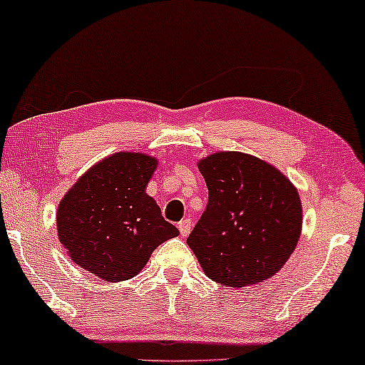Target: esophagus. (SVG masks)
<instances>
[{"label": "esophagus", "mask_w": 365, "mask_h": 365, "mask_svg": "<svg viewBox=\"0 0 365 365\" xmlns=\"http://www.w3.org/2000/svg\"><path fill=\"white\" fill-rule=\"evenodd\" d=\"M178 228H179V231H181V236H184V238H186V236L189 235V231H191V220H189V217H186V220H182L181 223L178 225Z\"/></svg>", "instance_id": "obj_1"}]
</instances>
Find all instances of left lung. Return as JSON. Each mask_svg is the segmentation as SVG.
I'll list each match as a JSON object with an SVG mask.
<instances>
[{"mask_svg":"<svg viewBox=\"0 0 365 365\" xmlns=\"http://www.w3.org/2000/svg\"><path fill=\"white\" fill-rule=\"evenodd\" d=\"M207 206L187 238L202 272L243 288L272 278L302 233V201L285 174L267 160L220 150L197 163Z\"/></svg>","mask_w":365,"mask_h":365,"instance_id":"left-lung-1","label":"left lung"}]
</instances>
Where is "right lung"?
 <instances>
[{
	"instance_id": "right-lung-1",
	"label": "right lung",
	"mask_w": 365,
	"mask_h": 365,
	"mask_svg": "<svg viewBox=\"0 0 365 365\" xmlns=\"http://www.w3.org/2000/svg\"><path fill=\"white\" fill-rule=\"evenodd\" d=\"M158 159L115 153L93 164L61 197L56 231L80 268L115 283L135 277L160 243L179 235L145 186Z\"/></svg>"
}]
</instances>
